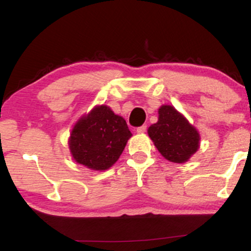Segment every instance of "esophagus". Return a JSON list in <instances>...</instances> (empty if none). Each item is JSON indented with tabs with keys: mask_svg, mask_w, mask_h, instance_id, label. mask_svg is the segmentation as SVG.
<instances>
[{
	"mask_svg": "<svg viewBox=\"0 0 251 251\" xmlns=\"http://www.w3.org/2000/svg\"><path fill=\"white\" fill-rule=\"evenodd\" d=\"M146 129H148V126L143 125V126H140V127L137 128V132H138V133H145Z\"/></svg>",
	"mask_w": 251,
	"mask_h": 251,
	"instance_id": "obj_1",
	"label": "esophagus"
}]
</instances>
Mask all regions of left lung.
<instances>
[{
	"instance_id": "1",
	"label": "left lung",
	"mask_w": 251,
	"mask_h": 251,
	"mask_svg": "<svg viewBox=\"0 0 251 251\" xmlns=\"http://www.w3.org/2000/svg\"><path fill=\"white\" fill-rule=\"evenodd\" d=\"M158 122L148 129L154 146L172 163L188 162L200 148V133L174 106L158 109Z\"/></svg>"
}]
</instances>
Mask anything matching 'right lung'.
I'll return each instance as SVG.
<instances>
[{
  "label": "right lung",
  "mask_w": 251,
  "mask_h": 251,
  "mask_svg": "<svg viewBox=\"0 0 251 251\" xmlns=\"http://www.w3.org/2000/svg\"><path fill=\"white\" fill-rule=\"evenodd\" d=\"M131 135L125 119L101 105L77 120L68 145L76 163L103 171L119 159Z\"/></svg>",
  "instance_id": "1"
}]
</instances>
